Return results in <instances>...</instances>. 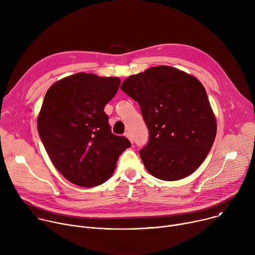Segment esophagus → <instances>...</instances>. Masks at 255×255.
<instances>
[{
	"label": "esophagus",
	"instance_id": "1",
	"mask_svg": "<svg viewBox=\"0 0 255 255\" xmlns=\"http://www.w3.org/2000/svg\"><path fill=\"white\" fill-rule=\"evenodd\" d=\"M125 136L130 140V142H131V143H133V138H132V136H131V134H130V133H128V132H127V133L125 134Z\"/></svg>",
	"mask_w": 255,
	"mask_h": 255
}]
</instances>
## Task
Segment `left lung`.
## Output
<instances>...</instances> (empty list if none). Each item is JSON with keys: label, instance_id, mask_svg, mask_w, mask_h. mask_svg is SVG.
<instances>
[{"label": "left lung", "instance_id": "obj_1", "mask_svg": "<svg viewBox=\"0 0 255 255\" xmlns=\"http://www.w3.org/2000/svg\"><path fill=\"white\" fill-rule=\"evenodd\" d=\"M121 90L138 102L149 130L140 150L147 171L162 180L192 174L214 143L217 123L201 82L177 68L158 65L130 76Z\"/></svg>", "mask_w": 255, "mask_h": 255}]
</instances>
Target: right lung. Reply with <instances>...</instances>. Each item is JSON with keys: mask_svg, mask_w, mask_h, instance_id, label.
<instances>
[{"mask_svg": "<svg viewBox=\"0 0 255 255\" xmlns=\"http://www.w3.org/2000/svg\"><path fill=\"white\" fill-rule=\"evenodd\" d=\"M120 84L119 78L78 72L54 83L44 97L38 133L53 165L72 184H104L131 146L126 137L111 132L104 112Z\"/></svg>", "mask_w": 255, "mask_h": 255, "instance_id": "1", "label": "right lung"}]
</instances>
